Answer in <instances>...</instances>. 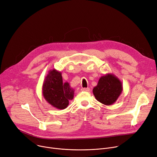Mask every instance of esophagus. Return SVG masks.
Returning <instances> with one entry per match:
<instances>
[{
    "mask_svg": "<svg viewBox=\"0 0 157 157\" xmlns=\"http://www.w3.org/2000/svg\"><path fill=\"white\" fill-rule=\"evenodd\" d=\"M82 91H89L90 90V89L89 88H82V89H81Z\"/></svg>",
    "mask_w": 157,
    "mask_h": 157,
    "instance_id": "1",
    "label": "esophagus"
}]
</instances>
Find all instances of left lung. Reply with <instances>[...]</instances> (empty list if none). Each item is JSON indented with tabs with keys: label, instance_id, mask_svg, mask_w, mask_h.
Segmentation results:
<instances>
[{
	"label": "left lung",
	"instance_id": "obj_1",
	"mask_svg": "<svg viewBox=\"0 0 157 157\" xmlns=\"http://www.w3.org/2000/svg\"><path fill=\"white\" fill-rule=\"evenodd\" d=\"M123 90L122 82L113 73L101 76L93 92L96 99L105 105L113 104Z\"/></svg>",
	"mask_w": 157,
	"mask_h": 157
}]
</instances>
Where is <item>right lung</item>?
<instances>
[{
	"label": "right lung",
	"instance_id": "1",
	"mask_svg": "<svg viewBox=\"0 0 157 157\" xmlns=\"http://www.w3.org/2000/svg\"><path fill=\"white\" fill-rule=\"evenodd\" d=\"M42 95L48 103L59 109L66 108L74 96L75 90L68 82H63L61 73L56 69L49 71L42 85Z\"/></svg>",
	"mask_w": 157,
	"mask_h": 157
}]
</instances>
